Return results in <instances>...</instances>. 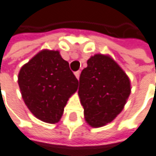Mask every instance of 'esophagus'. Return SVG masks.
I'll return each instance as SVG.
<instances>
[{
  "label": "esophagus",
  "instance_id": "esophagus-1",
  "mask_svg": "<svg viewBox=\"0 0 156 156\" xmlns=\"http://www.w3.org/2000/svg\"><path fill=\"white\" fill-rule=\"evenodd\" d=\"M75 76H76V77L77 80L80 79V71H76V72H75Z\"/></svg>",
  "mask_w": 156,
  "mask_h": 156
}]
</instances>
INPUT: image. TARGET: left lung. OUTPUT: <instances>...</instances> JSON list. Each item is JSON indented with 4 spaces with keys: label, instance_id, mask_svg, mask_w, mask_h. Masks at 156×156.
<instances>
[{
    "label": "left lung",
    "instance_id": "left-lung-1",
    "mask_svg": "<svg viewBox=\"0 0 156 156\" xmlns=\"http://www.w3.org/2000/svg\"><path fill=\"white\" fill-rule=\"evenodd\" d=\"M80 76L79 95L86 122L100 127L113 121L130 94V80L109 56L96 54Z\"/></svg>",
    "mask_w": 156,
    "mask_h": 156
}]
</instances>
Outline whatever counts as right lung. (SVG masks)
Returning <instances> with one entry per match:
<instances>
[{"label": "right lung", "instance_id": "right-lung-1", "mask_svg": "<svg viewBox=\"0 0 156 156\" xmlns=\"http://www.w3.org/2000/svg\"><path fill=\"white\" fill-rule=\"evenodd\" d=\"M19 85L28 108L39 120L58 122L79 80L59 51L42 50L21 67Z\"/></svg>", "mask_w": 156, "mask_h": 156}]
</instances>
